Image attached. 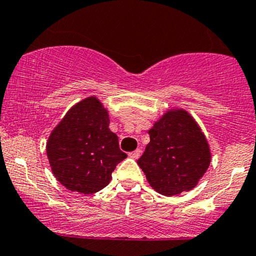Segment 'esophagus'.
Returning a JSON list of instances; mask_svg holds the SVG:
<instances>
[{"label":"esophagus","mask_w":256,"mask_h":256,"mask_svg":"<svg viewBox=\"0 0 256 256\" xmlns=\"http://www.w3.org/2000/svg\"><path fill=\"white\" fill-rule=\"evenodd\" d=\"M140 152H140V149H136V150H134V152H132L128 154V156H130L131 158L137 160V158H140Z\"/></svg>","instance_id":"obj_1"}]
</instances>
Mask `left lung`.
Wrapping results in <instances>:
<instances>
[{"label": "left lung", "mask_w": 256, "mask_h": 256, "mask_svg": "<svg viewBox=\"0 0 256 256\" xmlns=\"http://www.w3.org/2000/svg\"><path fill=\"white\" fill-rule=\"evenodd\" d=\"M150 142L138 166L162 196H176L198 184L211 163V150L198 122L182 108H172L149 130Z\"/></svg>", "instance_id": "8db88e82"}]
</instances>
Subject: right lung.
I'll list each match as a JSON object with an SVG mask.
<instances>
[{
  "label": "right lung",
  "instance_id": "right-lung-1",
  "mask_svg": "<svg viewBox=\"0 0 256 256\" xmlns=\"http://www.w3.org/2000/svg\"><path fill=\"white\" fill-rule=\"evenodd\" d=\"M110 114L96 96L66 112L46 143L54 178L72 192L93 194L106 187L116 166L128 158L108 128Z\"/></svg>",
  "mask_w": 256,
  "mask_h": 256
}]
</instances>
